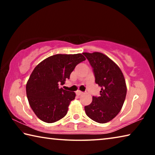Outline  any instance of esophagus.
<instances>
[{
	"instance_id": "34e87169",
	"label": "esophagus",
	"mask_w": 155,
	"mask_h": 155,
	"mask_svg": "<svg viewBox=\"0 0 155 155\" xmlns=\"http://www.w3.org/2000/svg\"><path fill=\"white\" fill-rule=\"evenodd\" d=\"M83 91H77V92H76V94H77V95H78V96H80V95H81V94H83Z\"/></svg>"
}]
</instances>
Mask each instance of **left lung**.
<instances>
[{"label": "left lung", "instance_id": "left-lung-1", "mask_svg": "<svg viewBox=\"0 0 155 155\" xmlns=\"http://www.w3.org/2000/svg\"><path fill=\"white\" fill-rule=\"evenodd\" d=\"M90 62L95 83L101 87L98 96L92 97L85 107V114L94 121L104 124L120 111L127 95V86L121 70L108 57L101 52H83Z\"/></svg>", "mask_w": 155, "mask_h": 155}]
</instances>
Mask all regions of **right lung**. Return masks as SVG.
I'll use <instances>...</instances> for the list:
<instances>
[{
    "instance_id": "right-lung-1",
    "label": "right lung",
    "mask_w": 155,
    "mask_h": 155,
    "mask_svg": "<svg viewBox=\"0 0 155 155\" xmlns=\"http://www.w3.org/2000/svg\"><path fill=\"white\" fill-rule=\"evenodd\" d=\"M85 60L80 53L58 54L44 59L34 68L26 91L31 109L39 119L52 123L67 114L68 106L76 94L59 85H64L76 65Z\"/></svg>"
}]
</instances>
